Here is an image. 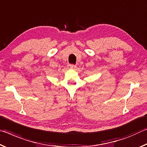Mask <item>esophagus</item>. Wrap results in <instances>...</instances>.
Listing matches in <instances>:
<instances>
[{"instance_id":"obj_1","label":"esophagus","mask_w":147,"mask_h":147,"mask_svg":"<svg viewBox=\"0 0 147 147\" xmlns=\"http://www.w3.org/2000/svg\"><path fill=\"white\" fill-rule=\"evenodd\" d=\"M75 68H76V65H74V64H69V68L74 69Z\"/></svg>"}]
</instances>
